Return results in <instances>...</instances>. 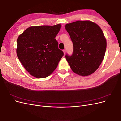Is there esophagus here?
Segmentation results:
<instances>
[{"mask_svg":"<svg viewBox=\"0 0 121 121\" xmlns=\"http://www.w3.org/2000/svg\"><path fill=\"white\" fill-rule=\"evenodd\" d=\"M63 52H64V53L65 54V52H66V50H65V49H64V50H63Z\"/></svg>","mask_w":121,"mask_h":121,"instance_id":"obj_1","label":"esophagus"}]
</instances>
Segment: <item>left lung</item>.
<instances>
[{
  "instance_id": "8db88e82",
  "label": "left lung",
  "mask_w": 121,
  "mask_h": 121,
  "mask_svg": "<svg viewBox=\"0 0 121 121\" xmlns=\"http://www.w3.org/2000/svg\"><path fill=\"white\" fill-rule=\"evenodd\" d=\"M65 29L74 46L72 56H65L72 70L81 76L93 74L103 60L107 48V40L101 29L90 21L67 24Z\"/></svg>"
}]
</instances>
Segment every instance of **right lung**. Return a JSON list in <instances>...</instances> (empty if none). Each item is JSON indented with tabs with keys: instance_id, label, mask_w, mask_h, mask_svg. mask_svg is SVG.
I'll return each instance as SVG.
<instances>
[{
	"instance_id": "add662e5",
	"label": "right lung",
	"mask_w": 121,
	"mask_h": 121,
	"mask_svg": "<svg viewBox=\"0 0 121 121\" xmlns=\"http://www.w3.org/2000/svg\"><path fill=\"white\" fill-rule=\"evenodd\" d=\"M61 24L29 27L17 40V54L23 67L38 78L48 77L56 69L64 56L55 39Z\"/></svg>"
}]
</instances>
